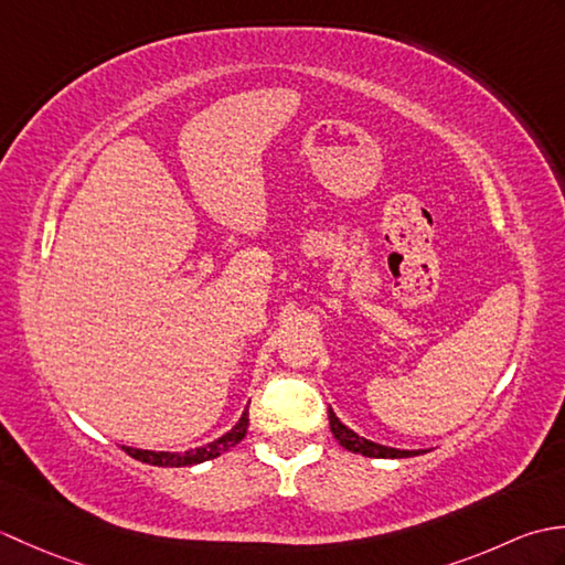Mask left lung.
I'll list each match as a JSON object with an SVG mask.
<instances>
[{
    "label": "left lung",
    "instance_id": "obj_1",
    "mask_svg": "<svg viewBox=\"0 0 565 565\" xmlns=\"http://www.w3.org/2000/svg\"><path fill=\"white\" fill-rule=\"evenodd\" d=\"M330 417V429L334 439H338L347 451H354V454H362V456H374V459H407V456H417L419 451H405V449H391V447H383V444L376 441H369L364 437H359L356 431H352L350 427H344L338 415L332 413V407L328 411Z\"/></svg>",
    "mask_w": 565,
    "mask_h": 565
}]
</instances>
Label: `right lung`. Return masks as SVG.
I'll return each instance as SVG.
<instances>
[{
    "label": "right lung",
    "instance_id": "right-lung-1",
    "mask_svg": "<svg viewBox=\"0 0 565 565\" xmlns=\"http://www.w3.org/2000/svg\"><path fill=\"white\" fill-rule=\"evenodd\" d=\"M247 425H249V417L245 411V415L239 417V423L231 431H227V435H223L221 439H215L211 444H203V447H199V449H189V451L179 454V451H142V449H134V447H124V451L128 456H134V459L142 461V463H152V466H194V463L209 461V459H215V456L231 451L235 444H239V439L247 435Z\"/></svg>",
    "mask_w": 565,
    "mask_h": 565
}]
</instances>
